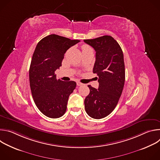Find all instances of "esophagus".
Listing matches in <instances>:
<instances>
[{
  "mask_svg": "<svg viewBox=\"0 0 160 160\" xmlns=\"http://www.w3.org/2000/svg\"><path fill=\"white\" fill-rule=\"evenodd\" d=\"M77 84L78 86H82V85H83V83H82L80 82H77Z\"/></svg>",
  "mask_w": 160,
  "mask_h": 160,
  "instance_id": "34e87169",
  "label": "esophagus"
}]
</instances>
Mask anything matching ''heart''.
I'll return each instance as SVG.
<instances>
[{
  "label": "heart",
  "instance_id": "b5f03b06",
  "mask_svg": "<svg viewBox=\"0 0 160 160\" xmlns=\"http://www.w3.org/2000/svg\"><path fill=\"white\" fill-rule=\"evenodd\" d=\"M82 48V51H84V50L88 49H89V48H90L88 46V45H83Z\"/></svg>",
  "mask_w": 160,
  "mask_h": 160
}]
</instances>
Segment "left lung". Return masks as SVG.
Returning <instances> with one entry per match:
<instances>
[{
  "mask_svg": "<svg viewBox=\"0 0 160 160\" xmlns=\"http://www.w3.org/2000/svg\"><path fill=\"white\" fill-rule=\"evenodd\" d=\"M96 51L93 73L99 77V88L88 85L89 94L84 101L88 115L103 118L114 110L122 95L125 80L123 54L118 43L111 36L104 35L84 40Z\"/></svg>",
  "mask_w": 160,
  "mask_h": 160,
  "instance_id": "left-lung-1",
  "label": "left lung"
}]
</instances>
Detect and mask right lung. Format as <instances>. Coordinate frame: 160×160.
<instances>
[{"mask_svg": "<svg viewBox=\"0 0 160 160\" xmlns=\"http://www.w3.org/2000/svg\"><path fill=\"white\" fill-rule=\"evenodd\" d=\"M80 42L55 34L43 38L37 45L29 70L33 101L44 115L58 118L65 113L70 95L77 83L56 79L66 51Z\"/></svg>", "mask_w": 160, "mask_h": 160, "instance_id": "1", "label": "right lung"}]
</instances>
